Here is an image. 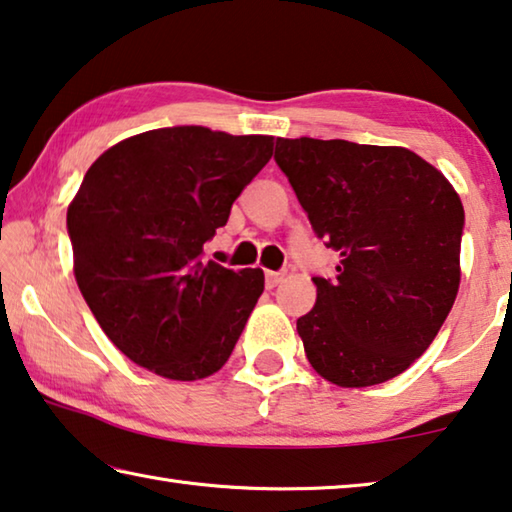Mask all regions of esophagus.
Masks as SVG:
<instances>
[{"label":"esophagus","mask_w":512,"mask_h":512,"mask_svg":"<svg viewBox=\"0 0 512 512\" xmlns=\"http://www.w3.org/2000/svg\"><path fill=\"white\" fill-rule=\"evenodd\" d=\"M282 280H284V273H273V271L266 273V287L268 289H275Z\"/></svg>","instance_id":"obj_1"}]
</instances>
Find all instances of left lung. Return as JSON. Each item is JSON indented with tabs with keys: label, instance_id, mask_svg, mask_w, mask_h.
<instances>
[{
	"label": "left lung",
	"instance_id": "8db88e82",
	"mask_svg": "<svg viewBox=\"0 0 512 512\" xmlns=\"http://www.w3.org/2000/svg\"><path fill=\"white\" fill-rule=\"evenodd\" d=\"M275 160L341 257L332 282L314 277L316 305L298 318L311 368L341 388L402 375L456 300L461 196L404 146L277 137Z\"/></svg>",
	"mask_w": 512,
	"mask_h": 512
}]
</instances>
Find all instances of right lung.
I'll use <instances>...</instances> for the list:
<instances>
[{"mask_svg":"<svg viewBox=\"0 0 512 512\" xmlns=\"http://www.w3.org/2000/svg\"><path fill=\"white\" fill-rule=\"evenodd\" d=\"M273 155V137L203 126L110 146L67 207L74 277L108 339L155 375L196 381L230 359L262 268L203 262V244Z\"/></svg>","mask_w":512,"mask_h":512,"instance_id":"right-lung-1","label":"right lung"}]
</instances>
